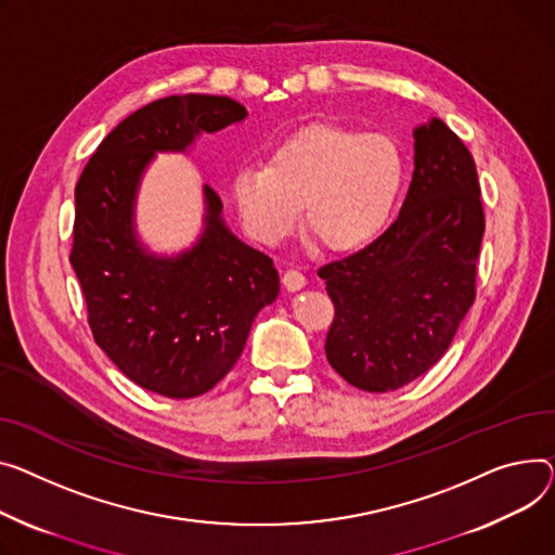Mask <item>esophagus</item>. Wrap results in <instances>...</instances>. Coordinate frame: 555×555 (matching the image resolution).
I'll return each mask as SVG.
<instances>
[{
	"label": "esophagus",
	"instance_id": "obj_1",
	"mask_svg": "<svg viewBox=\"0 0 555 555\" xmlns=\"http://www.w3.org/2000/svg\"><path fill=\"white\" fill-rule=\"evenodd\" d=\"M283 285L289 292H299L301 287H306V276L299 270H287L283 274Z\"/></svg>",
	"mask_w": 555,
	"mask_h": 555
}]
</instances>
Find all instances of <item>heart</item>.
<instances>
[{"mask_svg": "<svg viewBox=\"0 0 555 555\" xmlns=\"http://www.w3.org/2000/svg\"><path fill=\"white\" fill-rule=\"evenodd\" d=\"M405 182L401 146L382 133L310 125L281 140L266 165L232 176V196L247 234L279 245L306 228L332 251L371 245L388 225Z\"/></svg>", "mask_w": 555, "mask_h": 555, "instance_id": "1", "label": "heart"}]
</instances>
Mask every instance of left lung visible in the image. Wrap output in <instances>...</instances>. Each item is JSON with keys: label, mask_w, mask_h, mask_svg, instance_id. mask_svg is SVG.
Listing matches in <instances>:
<instances>
[{"label": "left lung", "mask_w": 555, "mask_h": 555, "mask_svg": "<svg viewBox=\"0 0 555 555\" xmlns=\"http://www.w3.org/2000/svg\"><path fill=\"white\" fill-rule=\"evenodd\" d=\"M413 138L415 171L399 218L317 272L335 304L325 357L367 392L397 390L430 371L475 299L485 211L473 156L439 118Z\"/></svg>", "instance_id": "8db88e82"}]
</instances>
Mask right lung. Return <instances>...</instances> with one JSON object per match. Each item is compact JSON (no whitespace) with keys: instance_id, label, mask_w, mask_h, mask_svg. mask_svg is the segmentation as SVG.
<instances>
[{"instance_id":"add662e5","label":"right lung","mask_w":555,"mask_h":555,"mask_svg":"<svg viewBox=\"0 0 555 555\" xmlns=\"http://www.w3.org/2000/svg\"><path fill=\"white\" fill-rule=\"evenodd\" d=\"M247 118L225 95H169L111 131L76 188L70 266L104 354L133 384L171 399L211 390L238 361L256 314L279 297L272 258L225 223L203 184V228L176 254L144 245L138 192L158 154H190L203 133Z\"/></svg>"}]
</instances>
